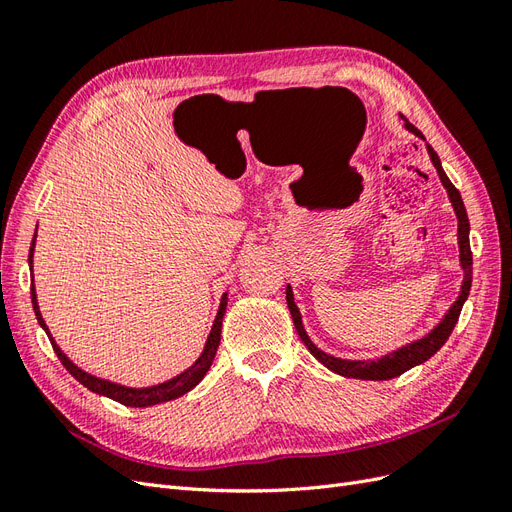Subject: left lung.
<instances>
[{
	"label": "left lung",
	"mask_w": 512,
	"mask_h": 512,
	"mask_svg": "<svg viewBox=\"0 0 512 512\" xmlns=\"http://www.w3.org/2000/svg\"><path fill=\"white\" fill-rule=\"evenodd\" d=\"M406 130H410L412 134H416L418 138H423V141H425V136L418 132L408 119H406ZM427 153H429L433 166H436V170H438V177H440L442 185L446 188L448 198H451L455 215H457V222H459L457 241H459V262H461V269H463L461 292H459L457 301L451 305V309H448V312L444 314V318L440 320L438 327H433L431 333H427L425 337L416 339V342H412V344L401 346V348H397V350H393L389 354H384V356H380V359H376V361H350V359H337V356H333V354L322 352L312 342V339H309V335L305 333V327H303L299 307H297V303H294L292 288L286 286V303H288V309H290L294 329H297V333L303 339V344L307 346V350L312 352L324 367L335 371V374H339V376L359 378V380H391V378H397V376L404 374V371L425 363L427 359H431V356L436 354L446 344L448 335L453 333L455 324L459 320L461 307H463V303H466L468 294H470V286H472V250H470V220H468V213H466V207H463V200H461L459 190L451 183V179L446 177L444 168L440 164L438 153L433 151L431 145H427Z\"/></svg>",
	"instance_id": "obj_1"
}]
</instances>
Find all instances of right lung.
I'll return each instance as SVG.
<instances>
[{"label":"right lung","instance_id":"obj_1","mask_svg":"<svg viewBox=\"0 0 512 512\" xmlns=\"http://www.w3.org/2000/svg\"><path fill=\"white\" fill-rule=\"evenodd\" d=\"M34 247H36V232H34V239H32V247H29V258H27L29 260V269H34ZM32 303H34V312H36L38 324L46 331V335H49L51 346H53V350L57 354V359L61 361V365H64L76 380H79L85 386V389H89L91 393L104 395L108 399H115V401H119V404H123V406L149 408V406L164 404V401H170V399H177V397L185 395L188 391H192L194 386L207 376V371H209V367H211V363L215 359V352H218V346H220L222 318L226 314L228 292L222 294L218 316H215V320H213V327H211V333H209L207 342H205L203 354L198 356V359L194 361V365H190L188 369L181 371V374L175 376V378H170V380L160 382V384H153V386H145V389H132V386H123V384H117V382H111V380L91 376V374H87L85 369H81L79 365H74L70 361V356L57 346V342L53 339L49 327H46V322H44V318L40 314V307H38V297H36V286L34 284H32Z\"/></svg>","mask_w":512,"mask_h":512}]
</instances>
